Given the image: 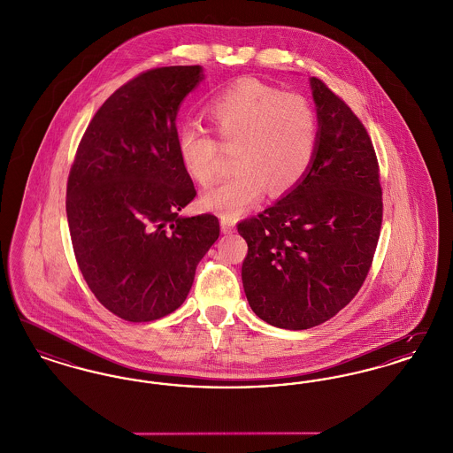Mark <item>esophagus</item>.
<instances>
[{"label":"esophagus","instance_id":"1","mask_svg":"<svg viewBox=\"0 0 453 453\" xmlns=\"http://www.w3.org/2000/svg\"><path fill=\"white\" fill-rule=\"evenodd\" d=\"M220 231L224 234H231L234 231V222L227 217H220Z\"/></svg>","mask_w":453,"mask_h":453}]
</instances>
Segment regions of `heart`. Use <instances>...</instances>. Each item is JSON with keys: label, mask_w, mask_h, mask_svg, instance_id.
Listing matches in <instances>:
<instances>
[{"label": "heart", "mask_w": 453, "mask_h": 453, "mask_svg": "<svg viewBox=\"0 0 453 453\" xmlns=\"http://www.w3.org/2000/svg\"><path fill=\"white\" fill-rule=\"evenodd\" d=\"M205 113L224 144H237L239 168L202 196V205L234 217L258 202L266 188L275 195L296 188L314 161L319 120L301 96L259 81H241L212 98ZM181 168L198 185L217 174V142L202 129L185 126L176 134Z\"/></svg>", "instance_id": "b5f03b06"}]
</instances>
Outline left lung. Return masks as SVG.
<instances>
[{
  "mask_svg": "<svg viewBox=\"0 0 453 453\" xmlns=\"http://www.w3.org/2000/svg\"><path fill=\"white\" fill-rule=\"evenodd\" d=\"M309 83L319 120L311 170L237 226L248 242L241 277L250 307L294 331L331 319L357 296L382 224L379 163L364 124L321 80Z\"/></svg>",
  "mask_w": 453,
  "mask_h": 453,
  "instance_id": "left-lung-1",
  "label": "left lung"
}]
</instances>
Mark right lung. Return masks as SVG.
Returning <instances> with one entry per match:
<instances>
[{"label": "right lung", "instance_id": "obj_1", "mask_svg": "<svg viewBox=\"0 0 453 453\" xmlns=\"http://www.w3.org/2000/svg\"><path fill=\"white\" fill-rule=\"evenodd\" d=\"M202 65L146 71L95 113L67 180L74 257L115 316L148 323L176 311L219 237L212 214L180 216L194 200L176 152V115Z\"/></svg>", "mask_w": 453, "mask_h": 453}]
</instances>
